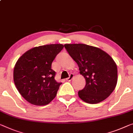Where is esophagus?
Segmentation results:
<instances>
[{
	"label": "esophagus",
	"mask_w": 133,
	"mask_h": 133,
	"mask_svg": "<svg viewBox=\"0 0 133 133\" xmlns=\"http://www.w3.org/2000/svg\"><path fill=\"white\" fill-rule=\"evenodd\" d=\"M73 77H74V74H70V75H69V77H68V78H67L66 79V80L68 81H70L71 79L73 78Z\"/></svg>",
	"instance_id": "34e87169"
}]
</instances>
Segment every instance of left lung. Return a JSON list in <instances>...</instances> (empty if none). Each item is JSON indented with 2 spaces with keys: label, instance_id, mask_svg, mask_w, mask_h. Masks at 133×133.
<instances>
[{
  "label": "left lung",
  "instance_id": "8db88e82",
  "mask_svg": "<svg viewBox=\"0 0 133 133\" xmlns=\"http://www.w3.org/2000/svg\"><path fill=\"white\" fill-rule=\"evenodd\" d=\"M64 46L86 82L78 91L79 97L86 103L96 104L109 97L118 81L117 66L111 56L101 49L84 44Z\"/></svg>",
  "mask_w": 133,
  "mask_h": 133
}]
</instances>
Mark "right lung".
Returning <instances> with one entry per match:
<instances>
[{
	"label": "right lung",
	"instance_id": "obj_1",
	"mask_svg": "<svg viewBox=\"0 0 133 133\" xmlns=\"http://www.w3.org/2000/svg\"><path fill=\"white\" fill-rule=\"evenodd\" d=\"M64 45L46 44L26 51L18 59L14 69V83L26 101L37 106L48 105L56 97L62 83L55 79L52 63Z\"/></svg>",
	"mask_w": 133,
	"mask_h": 133
}]
</instances>
